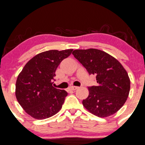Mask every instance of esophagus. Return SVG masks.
Listing matches in <instances>:
<instances>
[{"mask_svg":"<svg viewBox=\"0 0 145 145\" xmlns=\"http://www.w3.org/2000/svg\"><path fill=\"white\" fill-rule=\"evenodd\" d=\"M78 88V87H76V86H71V88H70V89H71V90H73V91H75V90H76Z\"/></svg>","mask_w":145,"mask_h":145,"instance_id":"esophagus-1","label":"esophagus"}]
</instances>
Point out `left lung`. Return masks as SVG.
<instances>
[{"label": "left lung", "mask_w": 145, "mask_h": 145, "mask_svg": "<svg viewBox=\"0 0 145 145\" xmlns=\"http://www.w3.org/2000/svg\"><path fill=\"white\" fill-rule=\"evenodd\" d=\"M72 54L89 74L96 75L97 85L88 87L89 95L83 101V106L99 117L117 112L130 91V78L124 67L108 53L96 48L74 50Z\"/></svg>", "instance_id": "8db88e82"}]
</instances>
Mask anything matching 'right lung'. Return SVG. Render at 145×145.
Here are the masks:
<instances>
[{
  "instance_id": "add662e5",
  "label": "right lung",
  "mask_w": 145,
  "mask_h": 145,
  "mask_svg": "<svg viewBox=\"0 0 145 145\" xmlns=\"http://www.w3.org/2000/svg\"><path fill=\"white\" fill-rule=\"evenodd\" d=\"M73 49L50 50L30 59L18 76L15 95L23 109L37 120L56 115L62 108L67 92L53 86L58 65Z\"/></svg>"
}]
</instances>
